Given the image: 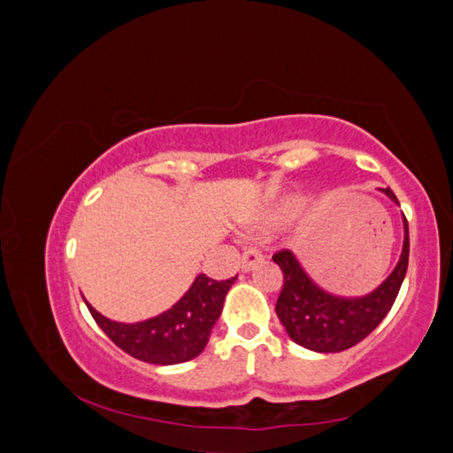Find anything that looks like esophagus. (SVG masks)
Listing matches in <instances>:
<instances>
[{
    "instance_id": "34e87169",
    "label": "esophagus",
    "mask_w": 453,
    "mask_h": 453,
    "mask_svg": "<svg viewBox=\"0 0 453 453\" xmlns=\"http://www.w3.org/2000/svg\"><path fill=\"white\" fill-rule=\"evenodd\" d=\"M263 259H265V257L259 250H257V247H247V250L242 255V269L251 271V269H255V265L261 263Z\"/></svg>"
}]
</instances>
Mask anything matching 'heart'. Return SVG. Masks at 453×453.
Returning <instances> with one entry per match:
<instances>
[{"label": "heart", "instance_id": "obj_1", "mask_svg": "<svg viewBox=\"0 0 453 453\" xmlns=\"http://www.w3.org/2000/svg\"><path fill=\"white\" fill-rule=\"evenodd\" d=\"M295 206H298V203H295Z\"/></svg>", "mask_w": 453, "mask_h": 453}]
</instances>
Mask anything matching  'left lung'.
<instances>
[{"instance_id": "8db88e82", "label": "left lung", "mask_w": 453, "mask_h": 453, "mask_svg": "<svg viewBox=\"0 0 453 453\" xmlns=\"http://www.w3.org/2000/svg\"><path fill=\"white\" fill-rule=\"evenodd\" d=\"M385 194L395 202L391 188ZM409 221L404 218V245L401 261L383 285L363 298H338L318 288L288 250L273 255L282 271V288L277 300V316L287 334L303 348L322 353H338L365 340L383 322L395 304L409 269Z\"/></svg>"}]
</instances>
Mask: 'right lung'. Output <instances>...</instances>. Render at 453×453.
<instances>
[{
    "mask_svg": "<svg viewBox=\"0 0 453 453\" xmlns=\"http://www.w3.org/2000/svg\"><path fill=\"white\" fill-rule=\"evenodd\" d=\"M235 279L214 280L200 274L171 310L139 324L111 322L88 303L86 306L104 334L131 357L153 365H176L200 356L206 348Z\"/></svg>",
    "mask_w": 453,
    "mask_h": 453,
    "instance_id": "right-lung-1",
    "label": "right lung"
}]
</instances>
